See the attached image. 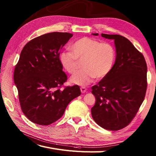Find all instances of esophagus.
<instances>
[{
  "mask_svg": "<svg viewBox=\"0 0 156 156\" xmlns=\"http://www.w3.org/2000/svg\"><path fill=\"white\" fill-rule=\"evenodd\" d=\"M80 90H81L82 93H84V92H86L87 91V89L85 87H81L80 88Z\"/></svg>",
  "mask_w": 156,
  "mask_h": 156,
  "instance_id": "34e87169",
  "label": "esophagus"
}]
</instances>
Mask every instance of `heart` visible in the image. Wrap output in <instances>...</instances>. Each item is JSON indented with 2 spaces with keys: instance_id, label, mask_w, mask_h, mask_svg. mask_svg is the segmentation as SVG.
Returning <instances> with one entry per match:
<instances>
[{
  "instance_id": "obj_1",
  "label": "heart",
  "mask_w": 156,
  "mask_h": 156,
  "mask_svg": "<svg viewBox=\"0 0 156 156\" xmlns=\"http://www.w3.org/2000/svg\"><path fill=\"white\" fill-rule=\"evenodd\" d=\"M71 51L59 55L62 66L69 74H74L82 62L84 69L71 76L70 82L82 87L90 84L96 78L102 79L111 71L115 60V50L108 43H101L90 37H82L70 46Z\"/></svg>"
}]
</instances>
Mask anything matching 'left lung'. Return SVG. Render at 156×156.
<instances>
[{
    "label": "left lung",
    "instance_id": "8db88e82",
    "mask_svg": "<svg viewBox=\"0 0 156 156\" xmlns=\"http://www.w3.org/2000/svg\"><path fill=\"white\" fill-rule=\"evenodd\" d=\"M101 35L114 40L116 59L109 74L92 87L96 102L91 114L101 127L117 131L129 124L144 100L147 64L144 55L127 38L119 35Z\"/></svg>",
    "mask_w": 156,
    "mask_h": 156
}]
</instances>
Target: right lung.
<instances>
[{"label": "right lung", "instance_id": "obj_1", "mask_svg": "<svg viewBox=\"0 0 156 156\" xmlns=\"http://www.w3.org/2000/svg\"><path fill=\"white\" fill-rule=\"evenodd\" d=\"M73 36L52 32L26 44L14 71L22 111L34 123L48 125L64 115L68 105L81 94L78 85L61 89L67 80L59 51Z\"/></svg>", "mask_w": 156, "mask_h": 156}]
</instances>
